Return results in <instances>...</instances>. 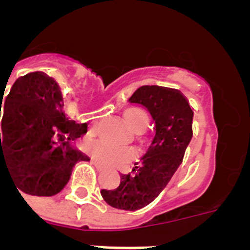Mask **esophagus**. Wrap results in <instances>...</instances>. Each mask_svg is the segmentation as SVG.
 Listing matches in <instances>:
<instances>
[{
    "mask_svg": "<svg viewBox=\"0 0 250 250\" xmlns=\"http://www.w3.org/2000/svg\"><path fill=\"white\" fill-rule=\"evenodd\" d=\"M92 164H94L96 167H99V169H104V167H105V165H103L101 163H99L98 160H92Z\"/></svg>",
    "mask_w": 250,
    "mask_h": 250,
    "instance_id": "esophagus-1",
    "label": "esophagus"
}]
</instances>
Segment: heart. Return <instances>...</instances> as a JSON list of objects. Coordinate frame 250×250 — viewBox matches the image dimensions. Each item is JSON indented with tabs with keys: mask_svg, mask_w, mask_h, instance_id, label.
I'll return each mask as SVG.
<instances>
[{
	"mask_svg": "<svg viewBox=\"0 0 250 250\" xmlns=\"http://www.w3.org/2000/svg\"><path fill=\"white\" fill-rule=\"evenodd\" d=\"M136 110H129V111L125 112V120L129 125L130 121H131V115ZM87 147H89L90 152L95 159L103 161L105 164H116L120 160H123L124 156H125V150L114 146V145L104 140L90 141L87 144Z\"/></svg>",
	"mask_w": 250,
	"mask_h": 250,
	"instance_id": "b5f03b06",
	"label": "heart"
}]
</instances>
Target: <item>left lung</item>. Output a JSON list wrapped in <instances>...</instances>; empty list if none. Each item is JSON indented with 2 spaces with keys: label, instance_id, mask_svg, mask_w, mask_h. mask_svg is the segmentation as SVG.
Here are the masks:
<instances>
[{
  "label": "left lung",
  "instance_id": "left-lung-1",
  "mask_svg": "<svg viewBox=\"0 0 250 250\" xmlns=\"http://www.w3.org/2000/svg\"><path fill=\"white\" fill-rule=\"evenodd\" d=\"M129 101L150 112L154 134L140 163L121 175L116 189H103L101 195L112 208L134 211L155 200L182 164L193 138L194 112L182 92L161 86H141Z\"/></svg>",
  "mask_w": 250,
  "mask_h": 250
}]
</instances>
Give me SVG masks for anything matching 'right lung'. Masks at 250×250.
<instances>
[{
  "mask_svg": "<svg viewBox=\"0 0 250 250\" xmlns=\"http://www.w3.org/2000/svg\"><path fill=\"white\" fill-rule=\"evenodd\" d=\"M3 106L0 167H7L22 193L56 195L68 183L76 163L90 160L70 144L87 131V124L68 120L60 86L43 72L19 77ZM55 137H66L68 143L57 146Z\"/></svg>",
  "mask_w": 250,
  "mask_h": 250,
  "instance_id": "1",
  "label": "right lung"
}]
</instances>
